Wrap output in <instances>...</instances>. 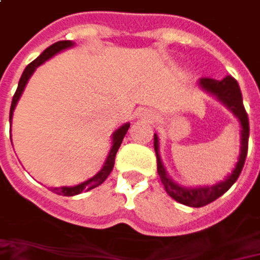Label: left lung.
<instances>
[{
    "label": "left lung",
    "instance_id": "left-lung-1",
    "mask_svg": "<svg viewBox=\"0 0 260 260\" xmlns=\"http://www.w3.org/2000/svg\"><path fill=\"white\" fill-rule=\"evenodd\" d=\"M198 85L204 89L207 94L215 96L225 108H229L236 118L240 123V155L232 174L225 176V179L213 185H204V186H184V185L175 182L174 179L168 175L165 166L162 164L160 153H159V137L155 133V152L157 159V174L160 176V181L165 186V191L169 197H172L175 201L188 207H204V205L213 203L218 197L227 192L230 186L235 184L239 175L243 169L246 156H247V143H249V118L246 114L243 107V98L239 84L233 76H225L221 81H215L211 78H201L198 81Z\"/></svg>",
    "mask_w": 260,
    "mask_h": 260
}]
</instances>
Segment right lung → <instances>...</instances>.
Wrapping results in <instances>:
<instances>
[{
	"label": "right lung",
	"mask_w": 260,
	"mask_h": 260,
	"mask_svg": "<svg viewBox=\"0 0 260 260\" xmlns=\"http://www.w3.org/2000/svg\"><path fill=\"white\" fill-rule=\"evenodd\" d=\"M72 46H75L74 42H71V40H60V42H56L52 46H49L47 49H46L45 52L42 53V55L39 56L37 59H35L30 65L25 66L24 72H23V75L20 78V81H18V86H17V91H15L14 96H13V101H11V108H10V121L13 120V114H14V108L17 107V103H18V100H20V96L23 94V91H24L25 85H27V82H28V79L31 78V75L35 74V71L39 68L40 65H43L46 60H49L50 57H53L57 53H60V52H63L66 49H69V47H72ZM128 127H130V123H124L123 125H120L117 130H115L113 136H111V147H110V152H108V156H107V159H105V164L104 166L96 172V174L92 176V178H89V179H86L84 182H81V184L74 185V186H60V188H53V192L59 195H66V197H74V195L81 194V192H86V191H89V189H92L95 186H98V185H101L104 182L105 179L108 178V175L111 174V171H113V168H114V160H115V155H117V152H118V147L121 145V142H123V139H124L125 133H127V130H128Z\"/></svg>",
	"instance_id": "right-lung-1"
}]
</instances>
